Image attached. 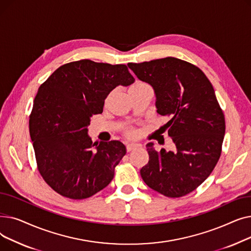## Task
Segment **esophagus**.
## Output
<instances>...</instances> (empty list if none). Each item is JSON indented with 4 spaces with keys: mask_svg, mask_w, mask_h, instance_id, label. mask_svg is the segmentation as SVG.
Returning <instances> with one entry per match:
<instances>
[{
    "mask_svg": "<svg viewBox=\"0 0 251 251\" xmlns=\"http://www.w3.org/2000/svg\"><path fill=\"white\" fill-rule=\"evenodd\" d=\"M126 147H127V151H132L133 149L139 147V144L136 143V142H128V143L126 144Z\"/></svg>",
    "mask_w": 251,
    "mask_h": 251,
    "instance_id": "obj_1",
    "label": "esophagus"
}]
</instances>
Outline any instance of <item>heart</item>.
<instances>
[{
  "instance_id": "heart-1",
  "label": "heart",
  "mask_w": 251,
  "mask_h": 251,
  "mask_svg": "<svg viewBox=\"0 0 251 251\" xmlns=\"http://www.w3.org/2000/svg\"><path fill=\"white\" fill-rule=\"evenodd\" d=\"M148 88H151V86H150L148 83H146V82H142V81H139V80H136L132 85L130 86L129 91L140 90V89H148Z\"/></svg>"
}]
</instances>
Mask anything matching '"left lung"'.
<instances>
[{
    "instance_id": "1",
    "label": "left lung",
    "mask_w": 251,
    "mask_h": 251,
    "mask_svg": "<svg viewBox=\"0 0 251 251\" xmlns=\"http://www.w3.org/2000/svg\"><path fill=\"white\" fill-rule=\"evenodd\" d=\"M128 67L153 88L156 112L169 118L163 127L176 148L156 151L148 143L150 160L140 175L165 196L186 195L210 175L221 155L226 126L214 87L200 68L173 57Z\"/></svg>"
}]
</instances>
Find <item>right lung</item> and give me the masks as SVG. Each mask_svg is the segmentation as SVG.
<instances>
[{
	"instance_id": "1",
	"label": "right lung",
	"mask_w": 251,
	"mask_h": 251,
	"mask_svg": "<svg viewBox=\"0 0 251 251\" xmlns=\"http://www.w3.org/2000/svg\"><path fill=\"white\" fill-rule=\"evenodd\" d=\"M134 81L126 65L80 60L61 66L38 88L29 133L39 173L56 192L84 200L113 180L126 147L119 140L92 143L88 125L114 88Z\"/></svg>"
}]
</instances>
